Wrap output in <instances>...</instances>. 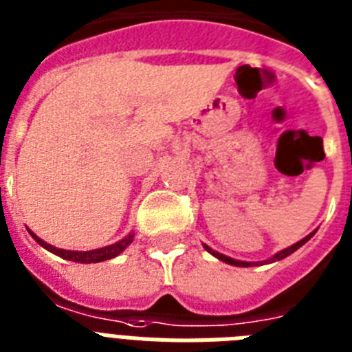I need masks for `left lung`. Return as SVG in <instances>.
<instances>
[{
	"instance_id": "obj_1",
	"label": "left lung",
	"mask_w": 352,
	"mask_h": 352,
	"mask_svg": "<svg viewBox=\"0 0 352 352\" xmlns=\"http://www.w3.org/2000/svg\"><path fill=\"white\" fill-rule=\"evenodd\" d=\"M313 235H315V231H313V233H309V235H307V236H304V239H302V241H300V242H296V244H293V245H289V248H285V250L278 251V253H276L275 256H271L270 260H262V262H244V260L230 258V256L222 255V253H219V251H213V250H211V248H208V245H206V244H204V250L208 251V253H211V255H213V256H217V258H219V260H222V262H226V264L239 265V267H251V265H262V264H267V262H276V260H282V258H285V256H289L291 253H295V251L298 250V248H302V245H304L305 242L309 241V239Z\"/></svg>"
}]
</instances>
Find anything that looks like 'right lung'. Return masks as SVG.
<instances>
[{"label":"right lung","instance_id":"add662e5","mask_svg":"<svg viewBox=\"0 0 352 352\" xmlns=\"http://www.w3.org/2000/svg\"><path fill=\"white\" fill-rule=\"evenodd\" d=\"M28 233L34 236V241L37 242L39 245H43L45 250H48L54 255L61 256L65 260H72V262H81V264H96V262H102V260H110L113 256L121 255L122 251L126 250L128 245L131 244L133 241V233H130L128 236H124L122 241L116 242V244L107 245V248H99V250H92V251H68V250H59V248H54V245L47 244L45 241H41L36 233L28 230Z\"/></svg>","mask_w":352,"mask_h":352}]
</instances>
